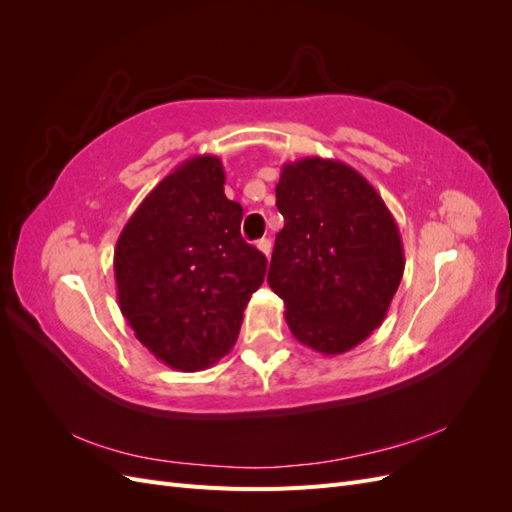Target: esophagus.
Returning <instances> with one entry per match:
<instances>
[{
    "label": "esophagus",
    "instance_id": "34e87169",
    "mask_svg": "<svg viewBox=\"0 0 512 512\" xmlns=\"http://www.w3.org/2000/svg\"><path fill=\"white\" fill-rule=\"evenodd\" d=\"M256 247L258 250L265 254V256H269L271 254V239H260L258 243H256Z\"/></svg>",
    "mask_w": 512,
    "mask_h": 512
}]
</instances>
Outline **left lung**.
Returning a JSON list of instances; mask_svg holds the SVG:
<instances>
[{
	"label": "left lung",
	"mask_w": 512,
	"mask_h": 512,
	"mask_svg": "<svg viewBox=\"0 0 512 512\" xmlns=\"http://www.w3.org/2000/svg\"><path fill=\"white\" fill-rule=\"evenodd\" d=\"M284 215L267 282L292 335L342 354L374 333L404 275V245L382 196L359 170L318 156L286 162L275 185Z\"/></svg>",
	"instance_id": "left-lung-1"
}]
</instances>
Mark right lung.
<instances>
[{
    "instance_id": "1",
    "label": "right lung",
    "mask_w": 512,
    "mask_h": 512,
    "mask_svg": "<svg viewBox=\"0 0 512 512\" xmlns=\"http://www.w3.org/2000/svg\"><path fill=\"white\" fill-rule=\"evenodd\" d=\"M218 156L179 164L123 226L115 247L121 314L158 361L198 371L235 346L267 258L241 237Z\"/></svg>"
}]
</instances>
